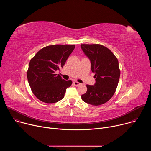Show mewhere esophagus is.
Masks as SVG:
<instances>
[{"label": "esophagus", "instance_id": "1", "mask_svg": "<svg viewBox=\"0 0 151 151\" xmlns=\"http://www.w3.org/2000/svg\"><path fill=\"white\" fill-rule=\"evenodd\" d=\"M73 84L75 86H78V85H79L81 83H79V82H76V81H74V82H73Z\"/></svg>", "mask_w": 151, "mask_h": 151}]
</instances>
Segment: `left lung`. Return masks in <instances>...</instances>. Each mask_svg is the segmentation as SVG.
I'll list each match as a JSON object with an SVG mask.
<instances>
[{
  "label": "left lung",
  "instance_id": "8db88e82",
  "mask_svg": "<svg viewBox=\"0 0 151 151\" xmlns=\"http://www.w3.org/2000/svg\"><path fill=\"white\" fill-rule=\"evenodd\" d=\"M81 47L91 61L96 78L94 85H87V91L81 98L91 105L103 104L112 98L117 88L120 76L118 60L109 49L101 45L81 44Z\"/></svg>",
  "mask_w": 151,
  "mask_h": 151
}]
</instances>
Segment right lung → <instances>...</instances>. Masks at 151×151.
Returning <instances> with one entry per match:
<instances>
[{"mask_svg": "<svg viewBox=\"0 0 151 151\" xmlns=\"http://www.w3.org/2000/svg\"><path fill=\"white\" fill-rule=\"evenodd\" d=\"M75 45H53L39 50L30 60L27 77L34 95L47 103H56L64 97L72 81L61 78L60 70L75 48Z\"/></svg>", "mask_w": 151, "mask_h": 151, "instance_id": "obj_1", "label": "right lung"}]
</instances>
